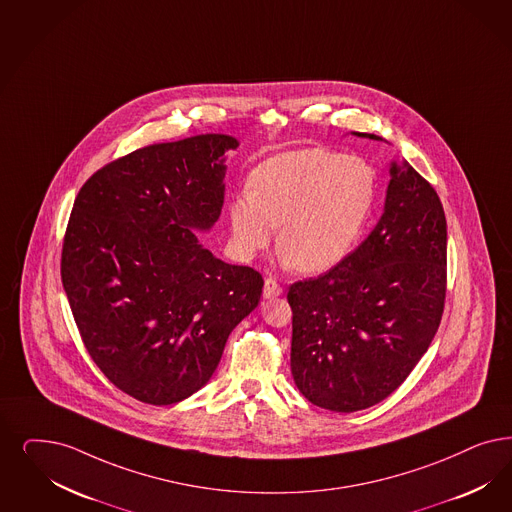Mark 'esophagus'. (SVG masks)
I'll list each match as a JSON object with an SVG mask.
<instances>
[{"mask_svg":"<svg viewBox=\"0 0 512 512\" xmlns=\"http://www.w3.org/2000/svg\"><path fill=\"white\" fill-rule=\"evenodd\" d=\"M280 295H282L280 283L276 282V280H272V278H266L265 287H263V297H265V299H276V297H280Z\"/></svg>","mask_w":512,"mask_h":512,"instance_id":"1","label":"esophagus"}]
</instances>
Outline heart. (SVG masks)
Returning a JSON list of instances; mask_svg holds the SVG:
<instances>
[{
  "label": "heart",
  "instance_id": "obj_1",
  "mask_svg": "<svg viewBox=\"0 0 512 512\" xmlns=\"http://www.w3.org/2000/svg\"><path fill=\"white\" fill-rule=\"evenodd\" d=\"M378 196L371 164L325 147L280 153L255 168L249 191L229 204L232 247L253 259L278 227L280 261L304 274L344 263L359 244Z\"/></svg>",
  "mask_w": 512,
  "mask_h": 512
}]
</instances>
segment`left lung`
<instances>
[{
    "mask_svg": "<svg viewBox=\"0 0 512 512\" xmlns=\"http://www.w3.org/2000/svg\"><path fill=\"white\" fill-rule=\"evenodd\" d=\"M444 295L439 194L405 159L391 160L384 212L371 234L344 263L289 287L291 372L300 393L335 412L384 401L427 352Z\"/></svg>",
    "mask_w": 512,
    "mask_h": 512,
    "instance_id": "obj_1",
    "label": "left lung"
}]
</instances>
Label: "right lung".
I'll return each mask as SVG.
<instances>
[{
  "label": "right lung",
  "instance_id": "right-lung-1",
  "mask_svg": "<svg viewBox=\"0 0 512 512\" xmlns=\"http://www.w3.org/2000/svg\"><path fill=\"white\" fill-rule=\"evenodd\" d=\"M200 134L153 143L81 187L62 247V283L85 348L107 380L149 405L208 384L263 276L200 244L225 200L227 151Z\"/></svg>",
  "mask_w": 512,
  "mask_h": 512
}]
</instances>
